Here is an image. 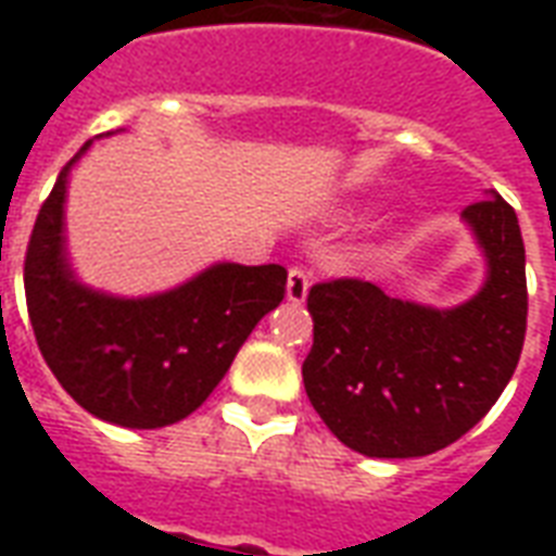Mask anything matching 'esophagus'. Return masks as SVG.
I'll list each match as a JSON object with an SVG mask.
<instances>
[{
	"label": "esophagus",
	"instance_id": "1",
	"mask_svg": "<svg viewBox=\"0 0 556 556\" xmlns=\"http://www.w3.org/2000/svg\"><path fill=\"white\" fill-rule=\"evenodd\" d=\"M308 286H312V279H308V270L305 268H291L288 270V300L294 305H300L308 294Z\"/></svg>",
	"mask_w": 556,
	"mask_h": 556
}]
</instances>
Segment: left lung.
Returning <instances> with one entry per match:
<instances>
[{"label":"left lung","mask_w":556,"mask_h":556,"mask_svg":"<svg viewBox=\"0 0 556 556\" xmlns=\"http://www.w3.org/2000/svg\"><path fill=\"white\" fill-rule=\"evenodd\" d=\"M488 256L470 303L435 312L340 277L308 291V401L346 447L371 458L430 456L473 430L517 369L528 323L526 244L493 192L462 210Z\"/></svg>","instance_id":"obj_1"}]
</instances>
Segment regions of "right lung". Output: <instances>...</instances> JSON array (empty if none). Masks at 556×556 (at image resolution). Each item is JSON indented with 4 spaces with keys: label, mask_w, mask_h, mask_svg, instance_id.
<instances>
[{
    "label": "right lung",
    "mask_w": 556,
    "mask_h": 556,
    "mask_svg": "<svg viewBox=\"0 0 556 556\" xmlns=\"http://www.w3.org/2000/svg\"><path fill=\"white\" fill-rule=\"evenodd\" d=\"M86 147L60 169L30 230L28 317L48 369L83 409L117 427L155 430L207 401L253 326L282 303L288 270L225 262L147 300L77 286L63 253V201Z\"/></svg>",
    "instance_id": "right-lung-1"
}]
</instances>
